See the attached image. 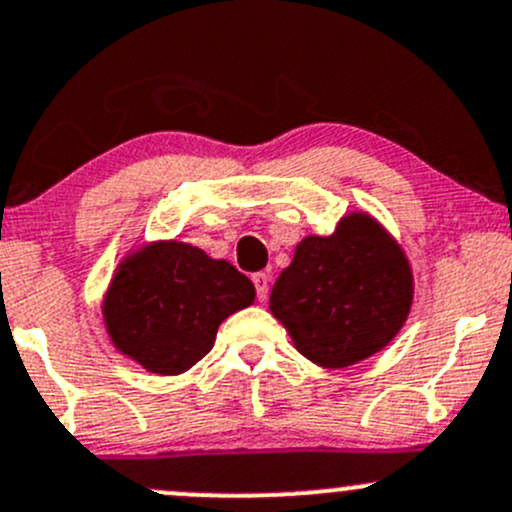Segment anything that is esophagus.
I'll return each instance as SVG.
<instances>
[{"instance_id":"1","label":"esophagus","mask_w":512,"mask_h":512,"mask_svg":"<svg viewBox=\"0 0 512 512\" xmlns=\"http://www.w3.org/2000/svg\"><path fill=\"white\" fill-rule=\"evenodd\" d=\"M252 282H255V289H257V299L265 301L267 294H270V274L265 272H257L252 274Z\"/></svg>"}]
</instances>
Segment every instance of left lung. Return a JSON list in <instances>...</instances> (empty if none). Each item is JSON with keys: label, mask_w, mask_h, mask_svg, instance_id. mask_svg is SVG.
<instances>
[{"label": "left lung", "mask_w": 512, "mask_h": 512, "mask_svg": "<svg viewBox=\"0 0 512 512\" xmlns=\"http://www.w3.org/2000/svg\"><path fill=\"white\" fill-rule=\"evenodd\" d=\"M412 304V272L400 245L363 213L328 238L309 235L274 282L270 309L299 353L346 368L397 336Z\"/></svg>", "instance_id": "1"}]
</instances>
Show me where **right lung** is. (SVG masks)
<instances>
[{
  "instance_id": "add662e5",
  "label": "right lung",
  "mask_w": 512,
  "mask_h": 512,
  "mask_svg": "<svg viewBox=\"0 0 512 512\" xmlns=\"http://www.w3.org/2000/svg\"><path fill=\"white\" fill-rule=\"evenodd\" d=\"M252 301L255 287L230 262L174 240L122 262L102 311L122 353L152 373L179 375L211 351L223 319Z\"/></svg>"
}]
</instances>
